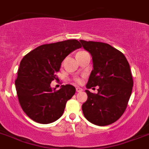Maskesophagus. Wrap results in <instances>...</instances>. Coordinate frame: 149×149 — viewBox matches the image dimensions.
<instances>
[{"instance_id": "esophagus-1", "label": "esophagus", "mask_w": 149, "mask_h": 149, "mask_svg": "<svg viewBox=\"0 0 149 149\" xmlns=\"http://www.w3.org/2000/svg\"><path fill=\"white\" fill-rule=\"evenodd\" d=\"M76 91H77V93H80L81 92V91H83V89L81 88V87H76Z\"/></svg>"}]
</instances>
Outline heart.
<instances>
[{
	"mask_svg": "<svg viewBox=\"0 0 149 149\" xmlns=\"http://www.w3.org/2000/svg\"><path fill=\"white\" fill-rule=\"evenodd\" d=\"M84 53V51L78 52V53H77V54H79V53ZM75 81H76V82H77V83L81 84V82H82V79H81V78H80V77H77V78H75Z\"/></svg>",
	"mask_w": 149,
	"mask_h": 149,
	"instance_id": "heart-1",
	"label": "heart"
}]
</instances>
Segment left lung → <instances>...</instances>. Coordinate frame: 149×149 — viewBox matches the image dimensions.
I'll list each match as a JSON object with an SVG mask.
<instances>
[{
    "instance_id": "obj_1",
    "label": "left lung",
    "mask_w": 149,
    "mask_h": 149,
    "mask_svg": "<svg viewBox=\"0 0 149 149\" xmlns=\"http://www.w3.org/2000/svg\"><path fill=\"white\" fill-rule=\"evenodd\" d=\"M80 42L93 59V68L86 87L99 86L97 93L86 90L87 100L82 105L84 115L93 124L109 125L124 114L131 96L133 81L129 62L121 52L109 44Z\"/></svg>"
}]
</instances>
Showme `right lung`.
Wrapping results in <instances>:
<instances>
[{
	"instance_id": "right-lung-1",
	"label": "right lung",
	"mask_w": 149,
	"mask_h": 149,
	"mask_svg": "<svg viewBox=\"0 0 149 149\" xmlns=\"http://www.w3.org/2000/svg\"><path fill=\"white\" fill-rule=\"evenodd\" d=\"M81 47L77 40L44 44L22 59L15 85L22 109L31 120L47 124L62 116L67 101L75 93V87L62 85L56 90L50 84L65 58Z\"/></svg>"
}]
</instances>
